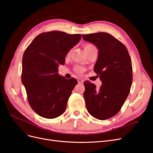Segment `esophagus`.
Masks as SVG:
<instances>
[{"instance_id":"obj_1","label":"esophagus","mask_w":153,"mask_h":153,"mask_svg":"<svg viewBox=\"0 0 153 153\" xmlns=\"http://www.w3.org/2000/svg\"><path fill=\"white\" fill-rule=\"evenodd\" d=\"M77 81L78 83H79V84H83V83H84V80H83L80 78H78L77 79Z\"/></svg>"}]
</instances>
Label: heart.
Returning <instances> with one entry per match:
<instances>
[{
	"instance_id": "1",
	"label": "heart",
	"mask_w": 153,
	"mask_h": 153,
	"mask_svg": "<svg viewBox=\"0 0 153 153\" xmlns=\"http://www.w3.org/2000/svg\"><path fill=\"white\" fill-rule=\"evenodd\" d=\"M94 48V47L91 44H85L84 45V50L85 51V52H88V51L91 50L92 48ZM70 52H71V51H69V52L68 53V55L70 54ZM75 71L78 74H81V73H83V71H84V68L81 67V66H76L75 68Z\"/></svg>"
}]
</instances>
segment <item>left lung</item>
<instances>
[{
    "instance_id": "1",
    "label": "left lung",
    "mask_w": 153,
    "mask_h": 153,
    "mask_svg": "<svg viewBox=\"0 0 153 153\" xmlns=\"http://www.w3.org/2000/svg\"><path fill=\"white\" fill-rule=\"evenodd\" d=\"M82 38L94 44L99 50L94 71L102 82L99 89L90 82H84L86 108L94 118L108 119L119 112L130 91L131 58L126 47L110 34L98 32L82 35Z\"/></svg>"
}]
</instances>
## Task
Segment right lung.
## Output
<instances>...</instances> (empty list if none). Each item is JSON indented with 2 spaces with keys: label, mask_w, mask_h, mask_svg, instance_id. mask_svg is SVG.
<instances>
[{
  "label": "right lung",
  "mask_w": 153,
  "mask_h": 153,
  "mask_svg": "<svg viewBox=\"0 0 153 153\" xmlns=\"http://www.w3.org/2000/svg\"><path fill=\"white\" fill-rule=\"evenodd\" d=\"M82 35L53 30L37 36L23 55L22 82L30 107L40 116L56 118L66 109L68 100L77 84L74 78L58 74L68 52Z\"/></svg>",
  "instance_id": "obj_1"
}]
</instances>
